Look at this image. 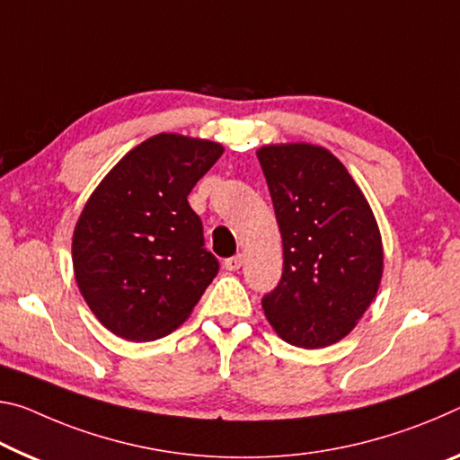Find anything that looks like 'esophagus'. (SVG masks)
Wrapping results in <instances>:
<instances>
[{
    "mask_svg": "<svg viewBox=\"0 0 460 460\" xmlns=\"http://www.w3.org/2000/svg\"><path fill=\"white\" fill-rule=\"evenodd\" d=\"M223 266H225V270H229V272H235V270L243 266V253H237V256L227 258V260H225Z\"/></svg>",
    "mask_w": 460,
    "mask_h": 460,
    "instance_id": "34e87169",
    "label": "esophagus"
}]
</instances>
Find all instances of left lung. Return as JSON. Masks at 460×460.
I'll return each instance as SVG.
<instances>
[{
	"label": "left lung",
	"mask_w": 460,
	"mask_h": 460,
	"mask_svg": "<svg viewBox=\"0 0 460 460\" xmlns=\"http://www.w3.org/2000/svg\"><path fill=\"white\" fill-rule=\"evenodd\" d=\"M282 237V279L261 307L272 330L317 349L354 330L381 287L385 253L373 208L346 165L313 143L256 151Z\"/></svg>",
	"instance_id": "1"
}]
</instances>
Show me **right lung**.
Returning <instances> with one entry per match:
<instances>
[{
  "label": "right lung",
  "mask_w": 460,
  "mask_h": 460,
  "mask_svg": "<svg viewBox=\"0 0 460 460\" xmlns=\"http://www.w3.org/2000/svg\"><path fill=\"white\" fill-rule=\"evenodd\" d=\"M221 143L159 133L102 178L73 229V274L108 332L151 341L190 317L217 276L188 194L223 155Z\"/></svg>",
  "instance_id": "1"
}]
</instances>
